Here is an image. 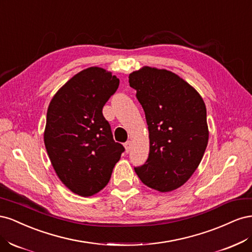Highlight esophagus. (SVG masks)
I'll return each instance as SVG.
<instances>
[{
  "label": "esophagus",
  "mask_w": 252,
  "mask_h": 252,
  "mask_svg": "<svg viewBox=\"0 0 252 252\" xmlns=\"http://www.w3.org/2000/svg\"><path fill=\"white\" fill-rule=\"evenodd\" d=\"M124 146H125L126 152H129V151H130V148H131V142H130V141H127V142L124 144Z\"/></svg>",
  "instance_id": "34e87169"
}]
</instances>
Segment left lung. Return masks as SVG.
Here are the masks:
<instances>
[{"label": "left lung", "mask_w": 252, "mask_h": 252, "mask_svg": "<svg viewBox=\"0 0 252 252\" xmlns=\"http://www.w3.org/2000/svg\"><path fill=\"white\" fill-rule=\"evenodd\" d=\"M145 111L149 156L135 173L159 192L178 189L199 167L208 144L206 106L200 94L166 69L145 66L129 74Z\"/></svg>", "instance_id": "left-lung-1"}]
</instances>
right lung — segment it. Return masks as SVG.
Returning a JSON list of instances; mask_svg holds the SVG:
<instances>
[{
    "label": "right lung",
    "instance_id": "right-lung-1",
    "mask_svg": "<svg viewBox=\"0 0 252 252\" xmlns=\"http://www.w3.org/2000/svg\"><path fill=\"white\" fill-rule=\"evenodd\" d=\"M120 80L89 67L65 83L47 109L44 143L53 169L75 194L91 196L108 184L125 149L113 140L103 107Z\"/></svg>",
    "mask_w": 252,
    "mask_h": 252
}]
</instances>
